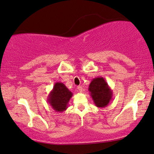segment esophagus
<instances>
[{"instance_id": "1", "label": "esophagus", "mask_w": 154, "mask_h": 154, "mask_svg": "<svg viewBox=\"0 0 154 154\" xmlns=\"http://www.w3.org/2000/svg\"><path fill=\"white\" fill-rule=\"evenodd\" d=\"M77 89H78V91H79V92H81L83 91V88H82V87L81 86H78L77 87Z\"/></svg>"}]
</instances>
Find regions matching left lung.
Instances as JSON below:
<instances>
[{
	"label": "left lung",
	"mask_w": 154,
	"mask_h": 154,
	"mask_svg": "<svg viewBox=\"0 0 154 154\" xmlns=\"http://www.w3.org/2000/svg\"><path fill=\"white\" fill-rule=\"evenodd\" d=\"M88 90L95 106L97 107H107L112 99V90L102 77L94 78L90 83Z\"/></svg>",
	"instance_id": "obj_1"
}]
</instances>
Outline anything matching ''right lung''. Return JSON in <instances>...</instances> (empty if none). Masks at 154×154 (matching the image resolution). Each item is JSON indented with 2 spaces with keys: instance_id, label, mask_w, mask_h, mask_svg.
I'll list each match as a JSON object with an SVG mask.
<instances>
[{
  "instance_id": "obj_1",
  "label": "right lung",
  "mask_w": 154,
  "mask_h": 154,
  "mask_svg": "<svg viewBox=\"0 0 154 154\" xmlns=\"http://www.w3.org/2000/svg\"><path fill=\"white\" fill-rule=\"evenodd\" d=\"M72 96L73 93L64 84L57 82L48 95L47 101L57 112H63L67 109L68 103Z\"/></svg>"
}]
</instances>
